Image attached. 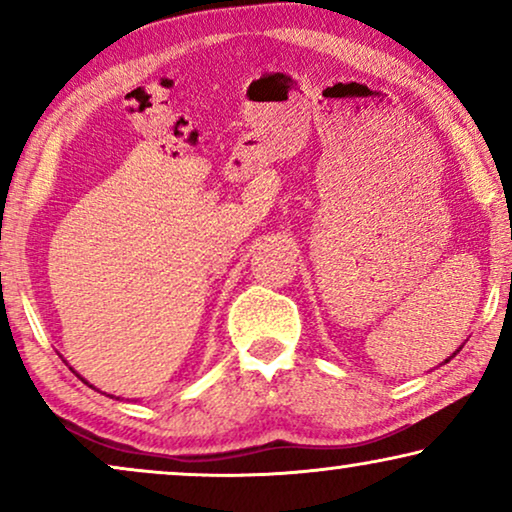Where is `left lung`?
<instances>
[{
	"label": "left lung",
	"mask_w": 512,
	"mask_h": 512,
	"mask_svg": "<svg viewBox=\"0 0 512 512\" xmlns=\"http://www.w3.org/2000/svg\"><path fill=\"white\" fill-rule=\"evenodd\" d=\"M459 349H461V347H459ZM459 349H457V352H459ZM457 352H454V354H457ZM454 354H452V356H454ZM452 356H450V359H452ZM450 359H447V361H450ZM447 361H445V363H447Z\"/></svg>",
	"instance_id": "left-lung-1"
}]
</instances>
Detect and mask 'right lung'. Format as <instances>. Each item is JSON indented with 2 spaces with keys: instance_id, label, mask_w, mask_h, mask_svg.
Segmentation results:
<instances>
[{
  "instance_id": "1",
  "label": "right lung",
  "mask_w": 512,
  "mask_h": 512,
  "mask_svg": "<svg viewBox=\"0 0 512 512\" xmlns=\"http://www.w3.org/2000/svg\"><path fill=\"white\" fill-rule=\"evenodd\" d=\"M86 384H88V382H86Z\"/></svg>"
}]
</instances>
